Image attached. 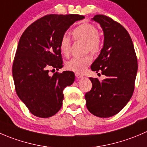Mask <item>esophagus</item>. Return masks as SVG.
<instances>
[{
    "mask_svg": "<svg viewBox=\"0 0 147 147\" xmlns=\"http://www.w3.org/2000/svg\"><path fill=\"white\" fill-rule=\"evenodd\" d=\"M76 77L78 79H79V78H83V76L82 75H80V74H76Z\"/></svg>",
    "mask_w": 147,
    "mask_h": 147,
    "instance_id": "1",
    "label": "esophagus"
}]
</instances>
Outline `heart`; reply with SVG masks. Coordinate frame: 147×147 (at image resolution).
Listing matches in <instances>:
<instances>
[{
	"mask_svg": "<svg viewBox=\"0 0 147 147\" xmlns=\"http://www.w3.org/2000/svg\"><path fill=\"white\" fill-rule=\"evenodd\" d=\"M98 30L94 25L84 24L74 29L72 31L74 40H81L86 43V51L92 53H98L101 48V41L100 39ZM61 52L66 57L71 53V41L69 36L64 35L61 37L59 43ZM92 56L87 55L84 57L74 58L66 63L68 70L77 74H82L92 61Z\"/></svg>",
	"mask_w": 147,
	"mask_h": 147,
	"instance_id": "1",
	"label": "heart"
}]
</instances>
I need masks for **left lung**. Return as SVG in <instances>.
<instances>
[{
    "label": "left lung",
    "mask_w": 147,
    "mask_h": 147,
    "mask_svg": "<svg viewBox=\"0 0 147 147\" xmlns=\"http://www.w3.org/2000/svg\"><path fill=\"white\" fill-rule=\"evenodd\" d=\"M104 31V46L91 64L93 71L107 78H89L91 91L85 94L86 107L94 116L108 118L118 114L131 98L138 69L133 42L121 24L104 15H96Z\"/></svg>",
    "instance_id": "left-lung-1"
}]
</instances>
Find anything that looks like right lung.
<instances>
[{
  "label": "right lung",
  "mask_w": 147,
  "mask_h": 147,
  "mask_svg": "<svg viewBox=\"0 0 147 147\" xmlns=\"http://www.w3.org/2000/svg\"><path fill=\"white\" fill-rule=\"evenodd\" d=\"M84 18L76 14H50L30 24L18 42L13 63L16 91L32 114L40 118L55 115L62 107L63 91L75 79L66 71L49 75V69L63 67L61 38L76 21Z\"/></svg>",
  "instance_id": "add662e5"
}]
</instances>
